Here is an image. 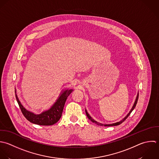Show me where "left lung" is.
<instances>
[{
    "instance_id": "1",
    "label": "left lung",
    "mask_w": 159,
    "mask_h": 159,
    "mask_svg": "<svg viewBox=\"0 0 159 159\" xmlns=\"http://www.w3.org/2000/svg\"><path fill=\"white\" fill-rule=\"evenodd\" d=\"M138 97H139V93L138 94V96H137V97H136V101H135V102H134V105H133V108H132V109L131 110V111H129V113L127 115V116L124 118V119H123L121 121H119V122H118V123H113V124H110V125H104V126H117V125H120V124H121L123 122H124L126 119H127V118L129 116V115L131 114V113L133 111V110L134 109V108L136 107V104H137V102H138ZM85 112H86V115H87V116L88 117V118L89 119V120H90L93 123H95V124H97V125H100V126H103V124H101V123H97V121H94L90 116V115L88 114V113H87V111L85 110Z\"/></svg>"
}]
</instances>
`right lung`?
Instances as JSON below:
<instances>
[{
  "mask_svg": "<svg viewBox=\"0 0 159 159\" xmlns=\"http://www.w3.org/2000/svg\"><path fill=\"white\" fill-rule=\"evenodd\" d=\"M72 92V89L65 90L49 110L43 112L39 115H34V113L27 111L21 104L16 94H15V97L20 108L23 116L27 120L32 123L38 125L50 126L56 123L60 120L62 116L65 102L68 96Z\"/></svg>",
  "mask_w": 159,
  "mask_h": 159,
  "instance_id": "right-lung-1",
  "label": "right lung"
}]
</instances>
